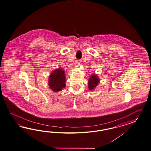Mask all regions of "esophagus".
Returning <instances> with one entry per match:
<instances>
[{
    "instance_id": "1",
    "label": "esophagus",
    "mask_w": 151,
    "mask_h": 151,
    "mask_svg": "<svg viewBox=\"0 0 151 151\" xmlns=\"http://www.w3.org/2000/svg\"><path fill=\"white\" fill-rule=\"evenodd\" d=\"M79 65H80V63H78V61L76 62V63H75V66H78Z\"/></svg>"
}]
</instances>
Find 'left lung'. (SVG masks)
I'll use <instances>...</instances> for the list:
<instances>
[{
  "label": "left lung",
  "mask_w": 151,
  "mask_h": 151,
  "mask_svg": "<svg viewBox=\"0 0 151 151\" xmlns=\"http://www.w3.org/2000/svg\"><path fill=\"white\" fill-rule=\"evenodd\" d=\"M100 79L96 74H92L90 76L88 81V87L91 91H93L99 83Z\"/></svg>",
  "instance_id": "1"
}]
</instances>
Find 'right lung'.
<instances>
[{
	"instance_id": "add662e5",
	"label": "right lung",
	"mask_w": 151,
	"mask_h": 151,
	"mask_svg": "<svg viewBox=\"0 0 151 151\" xmlns=\"http://www.w3.org/2000/svg\"><path fill=\"white\" fill-rule=\"evenodd\" d=\"M65 71L60 68L53 70L48 78L49 88L54 92H59L66 86Z\"/></svg>"
}]
</instances>
